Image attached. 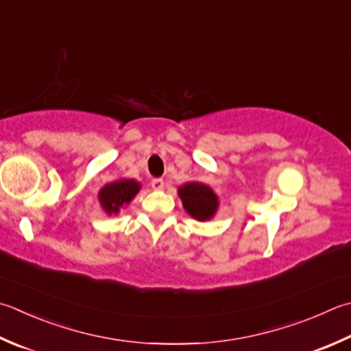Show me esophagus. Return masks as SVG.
<instances>
[{
	"label": "esophagus",
	"instance_id": "esophagus-1",
	"mask_svg": "<svg viewBox=\"0 0 351 351\" xmlns=\"http://www.w3.org/2000/svg\"><path fill=\"white\" fill-rule=\"evenodd\" d=\"M151 186H153V189H156V191H162L165 186V182L162 180V178H154V180L151 182Z\"/></svg>",
	"mask_w": 351,
	"mask_h": 351
}]
</instances>
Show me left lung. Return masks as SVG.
<instances>
[{"label": "left lung", "instance_id": "1", "mask_svg": "<svg viewBox=\"0 0 351 351\" xmlns=\"http://www.w3.org/2000/svg\"><path fill=\"white\" fill-rule=\"evenodd\" d=\"M178 197L182 198L183 208L198 221L210 220L218 209V197L208 184L200 182H189L178 188Z\"/></svg>", "mask_w": 351, "mask_h": 351}]
</instances>
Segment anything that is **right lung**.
<instances>
[{
  "label": "right lung",
  "instance_id": "obj_1",
  "mask_svg": "<svg viewBox=\"0 0 351 351\" xmlns=\"http://www.w3.org/2000/svg\"><path fill=\"white\" fill-rule=\"evenodd\" d=\"M141 188V183L133 178H121V180L107 183L99 191V203L108 215H116L125 204L133 200Z\"/></svg>",
  "mask_w": 351,
  "mask_h": 351
}]
</instances>
